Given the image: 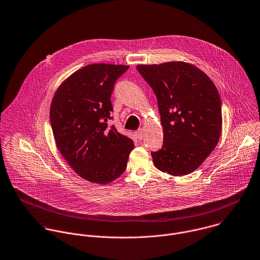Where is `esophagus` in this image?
Here are the masks:
<instances>
[{
	"label": "esophagus",
	"mask_w": 260,
	"mask_h": 260,
	"mask_svg": "<svg viewBox=\"0 0 260 260\" xmlns=\"http://www.w3.org/2000/svg\"><path fill=\"white\" fill-rule=\"evenodd\" d=\"M136 136L139 140H142L143 137H144V132H143V129H139L137 132H136Z\"/></svg>",
	"instance_id": "esophagus-1"
}]
</instances>
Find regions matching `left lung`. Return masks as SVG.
I'll list each match as a JSON object with an SVG mask.
<instances>
[{
    "label": "left lung",
    "instance_id": "1",
    "mask_svg": "<svg viewBox=\"0 0 260 260\" xmlns=\"http://www.w3.org/2000/svg\"><path fill=\"white\" fill-rule=\"evenodd\" d=\"M154 91L163 146L152 152L162 172L182 176L196 170L216 147L222 129L221 100L211 79L192 64L172 61L137 65Z\"/></svg>",
    "mask_w": 260,
    "mask_h": 260
}]
</instances>
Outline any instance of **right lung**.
Instances as JSON below:
<instances>
[{"mask_svg":"<svg viewBox=\"0 0 260 260\" xmlns=\"http://www.w3.org/2000/svg\"><path fill=\"white\" fill-rule=\"evenodd\" d=\"M129 66L91 64L69 76L50 107L54 139L61 155L87 181L107 184L127 167L133 141L109 126L116 80Z\"/></svg>","mask_w":260,"mask_h":260,"instance_id":"add662e5","label":"right lung"}]
</instances>
